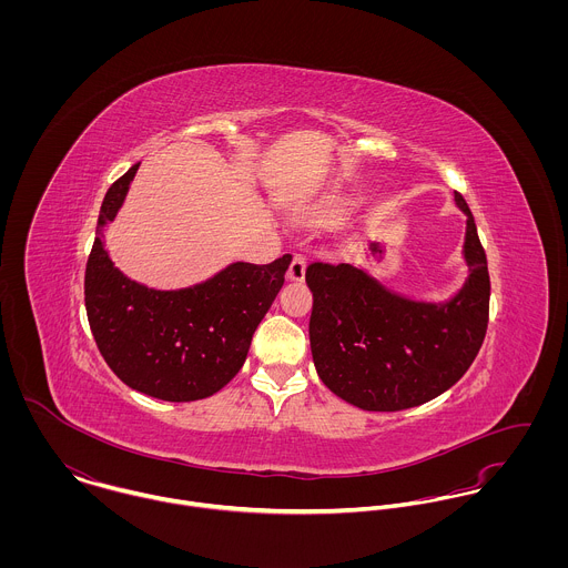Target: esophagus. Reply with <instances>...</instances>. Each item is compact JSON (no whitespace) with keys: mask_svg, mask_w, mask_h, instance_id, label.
<instances>
[{"mask_svg":"<svg viewBox=\"0 0 568 568\" xmlns=\"http://www.w3.org/2000/svg\"><path fill=\"white\" fill-rule=\"evenodd\" d=\"M306 275V255L304 253H295L293 262L288 266V280L293 282H302Z\"/></svg>","mask_w":568,"mask_h":568,"instance_id":"obj_1","label":"esophagus"}]
</instances>
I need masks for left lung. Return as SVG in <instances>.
I'll return each mask as SVG.
<instances>
[{"label": "left lung", "mask_w": 568, "mask_h": 568, "mask_svg": "<svg viewBox=\"0 0 568 568\" xmlns=\"http://www.w3.org/2000/svg\"><path fill=\"white\" fill-rule=\"evenodd\" d=\"M455 203L468 216L470 275L444 304L400 297L352 264H308L313 361L325 387L345 403L365 410L424 405L450 389L479 354L489 315L486 251L459 192Z\"/></svg>", "instance_id": "obj_1"}]
</instances>
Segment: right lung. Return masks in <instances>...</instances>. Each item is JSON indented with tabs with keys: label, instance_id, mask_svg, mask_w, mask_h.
<instances>
[{
	"label": "right lung",
	"instance_id": "add662e5",
	"mask_svg": "<svg viewBox=\"0 0 568 568\" xmlns=\"http://www.w3.org/2000/svg\"><path fill=\"white\" fill-rule=\"evenodd\" d=\"M140 163L109 190L84 271V308L95 345L135 392L192 403L221 392L243 367L251 336L284 284L291 255L271 264L234 262L203 284L155 291L113 266L102 227L122 207Z\"/></svg>",
	"mask_w": 568,
	"mask_h": 568
}]
</instances>
